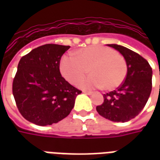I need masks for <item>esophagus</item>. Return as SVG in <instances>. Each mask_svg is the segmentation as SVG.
<instances>
[{
  "label": "esophagus",
  "instance_id": "1",
  "mask_svg": "<svg viewBox=\"0 0 160 160\" xmlns=\"http://www.w3.org/2000/svg\"><path fill=\"white\" fill-rule=\"evenodd\" d=\"M83 92L85 94H88V95H91L92 93V92H90V91H83Z\"/></svg>",
  "mask_w": 160,
  "mask_h": 160
}]
</instances>
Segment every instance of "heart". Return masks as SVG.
<instances>
[{
    "mask_svg": "<svg viewBox=\"0 0 160 160\" xmlns=\"http://www.w3.org/2000/svg\"><path fill=\"white\" fill-rule=\"evenodd\" d=\"M92 74L80 82L83 88L103 87L112 91L123 83L127 76L126 60L110 47L94 45L65 55L60 62V71L68 82L75 85L88 72Z\"/></svg>",
    "mask_w": 160,
    "mask_h": 160,
    "instance_id": "b5f03b06",
    "label": "heart"
}]
</instances>
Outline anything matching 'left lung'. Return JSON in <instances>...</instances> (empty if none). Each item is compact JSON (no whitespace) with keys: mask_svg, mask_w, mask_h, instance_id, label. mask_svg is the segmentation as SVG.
Listing matches in <instances>:
<instances>
[{"mask_svg":"<svg viewBox=\"0 0 160 160\" xmlns=\"http://www.w3.org/2000/svg\"><path fill=\"white\" fill-rule=\"evenodd\" d=\"M123 56L128 66L123 83L106 94L96 110L103 118L113 122H128L134 118L147 104L152 91L151 66L138 53L123 46L108 44Z\"/></svg>","mask_w":160,"mask_h":160,"instance_id":"1","label":"left lung"}]
</instances>
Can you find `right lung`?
I'll list each match as a JSON object with an SVG mask.
<instances>
[{
	"label": "right lung",
	"mask_w": 160,
	"mask_h": 160,
	"mask_svg": "<svg viewBox=\"0 0 160 160\" xmlns=\"http://www.w3.org/2000/svg\"><path fill=\"white\" fill-rule=\"evenodd\" d=\"M70 46L48 43L22 56L12 81V94L19 113L39 126L68 117L81 91L60 73V61Z\"/></svg>",
	"instance_id": "obj_1"
}]
</instances>
